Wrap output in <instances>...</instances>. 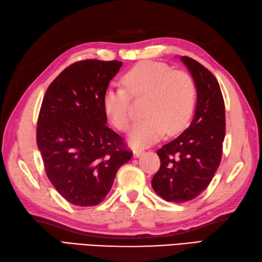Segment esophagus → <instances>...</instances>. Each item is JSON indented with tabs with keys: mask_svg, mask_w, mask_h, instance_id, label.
Instances as JSON below:
<instances>
[{
	"mask_svg": "<svg viewBox=\"0 0 262 262\" xmlns=\"http://www.w3.org/2000/svg\"><path fill=\"white\" fill-rule=\"evenodd\" d=\"M143 154V149H139V148H136V149H133V156L135 157H140L141 155Z\"/></svg>",
	"mask_w": 262,
	"mask_h": 262,
	"instance_id": "34e87169",
	"label": "esophagus"
}]
</instances>
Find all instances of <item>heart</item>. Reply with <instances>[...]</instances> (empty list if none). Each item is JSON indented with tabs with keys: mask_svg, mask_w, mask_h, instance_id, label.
<instances>
[{
	"mask_svg": "<svg viewBox=\"0 0 262 262\" xmlns=\"http://www.w3.org/2000/svg\"><path fill=\"white\" fill-rule=\"evenodd\" d=\"M123 87H110L103 96V108L117 130L126 132L131 123L130 95H147L146 117L137 122L129 136L130 145L147 147L165 133L173 136L188 125L193 114L196 87L188 72L174 70L164 62L143 61L121 78Z\"/></svg>",
	"mask_w": 262,
	"mask_h": 262,
	"instance_id": "obj_1",
	"label": "heart"
}]
</instances>
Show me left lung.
Listing matches in <instances>:
<instances>
[{
  "mask_svg": "<svg viewBox=\"0 0 262 262\" xmlns=\"http://www.w3.org/2000/svg\"><path fill=\"white\" fill-rule=\"evenodd\" d=\"M196 87L194 119L188 129L161 149V167L151 185L164 200L185 202L204 192L220 166L225 138V103L215 76L202 64L181 56Z\"/></svg>",
  "mask_w": 262,
  "mask_h": 262,
  "instance_id": "1",
  "label": "left lung"
}]
</instances>
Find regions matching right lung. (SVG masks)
Wrapping results in <instances>:
<instances>
[{
	"mask_svg": "<svg viewBox=\"0 0 262 262\" xmlns=\"http://www.w3.org/2000/svg\"><path fill=\"white\" fill-rule=\"evenodd\" d=\"M121 67L120 61H78L53 80L42 99L37 146L47 178L72 205H98L132 158L123 139L106 125L103 108L105 90Z\"/></svg>",
	"mask_w": 262,
	"mask_h": 262,
	"instance_id": "right-lung-1",
	"label": "right lung"
}]
</instances>
